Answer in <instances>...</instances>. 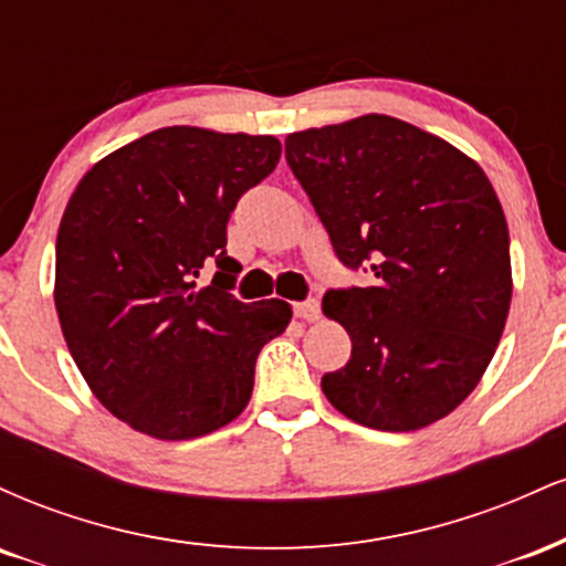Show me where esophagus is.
Returning <instances> with one entry per match:
<instances>
[{
    "instance_id": "34e87169",
    "label": "esophagus",
    "mask_w": 566,
    "mask_h": 566,
    "mask_svg": "<svg viewBox=\"0 0 566 566\" xmlns=\"http://www.w3.org/2000/svg\"><path fill=\"white\" fill-rule=\"evenodd\" d=\"M292 311H295L297 319H303V322H316V319H319V301H314V297H308V301L292 305Z\"/></svg>"
}]
</instances>
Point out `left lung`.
<instances>
[{
    "instance_id": "left-lung-1",
    "label": "left lung",
    "mask_w": 566,
    "mask_h": 566,
    "mask_svg": "<svg viewBox=\"0 0 566 566\" xmlns=\"http://www.w3.org/2000/svg\"><path fill=\"white\" fill-rule=\"evenodd\" d=\"M284 148L337 258L375 274L373 287L324 295V316L350 337L324 396L378 431L447 418L482 380L511 308L509 226L490 178L386 114L292 133Z\"/></svg>"
}]
</instances>
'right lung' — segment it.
Instances as JSON below:
<instances>
[{"label": "right lung", "instance_id": "right-lung-1", "mask_svg": "<svg viewBox=\"0 0 566 566\" xmlns=\"http://www.w3.org/2000/svg\"><path fill=\"white\" fill-rule=\"evenodd\" d=\"M274 135L161 127L90 167L55 242L63 337L108 412L161 441L229 426L252 396L258 354L290 303L231 295L242 265L226 223L247 188L274 172ZM205 268H218L207 289Z\"/></svg>", "mask_w": 566, "mask_h": 566}]
</instances>
